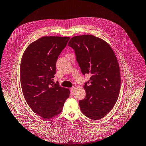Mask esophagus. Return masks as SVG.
<instances>
[{
  "label": "esophagus",
  "instance_id": "34e87169",
  "mask_svg": "<svg viewBox=\"0 0 146 146\" xmlns=\"http://www.w3.org/2000/svg\"><path fill=\"white\" fill-rule=\"evenodd\" d=\"M75 90H76V88H75L74 86H73V87H72V88H71V89H70L71 93H74V92H75Z\"/></svg>",
  "mask_w": 146,
  "mask_h": 146
}]
</instances>
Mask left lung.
<instances>
[{
	"label": "left lung",
	"instance_id": "8db88e82",
	"mask_svg": "<svg viewBox=\"0 0 146 146\" xmlns=\"http://www.w3.org/2000/svg\"><path fill=\"white\" fill-rule=\"evenodd\" d=\"M68 46L74 50L82 74L91 75L90 84L84 86L86 97L79 101L81 111L99 120L111 110L119 96L121 73L116 55L106 41L92 35L74 36Z\"/></svg>",
	"mask_w": 146,
	"mask_h": 146
}]
</instances>
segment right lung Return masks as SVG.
<instances>
[{
  "label": "right lung",
  "instance_id": "add662e5",
  "mask_svg": "<svg viewBox=\"0 0 146 146\" xmlns=\"http://www.w3.org/2000/svg\"><path fill=\"white\" fill-rule=\"evenodd\" d=\"M70 37L44 36L31 43L21 57L20 77L24 97L32 111L44 119L60 114L69 89L53 82L56 63Z\"/></svg>",
  "mask_w": 146,
  "mask_h": 146
}]
</instances>
